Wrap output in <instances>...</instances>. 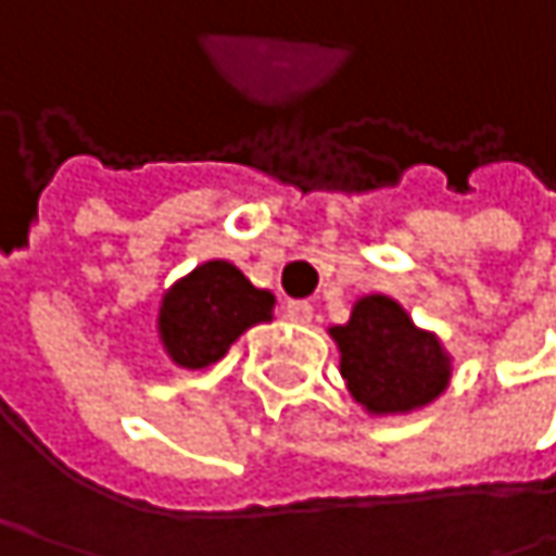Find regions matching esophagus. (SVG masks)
I'll return each mask as SVG.
<instances>
[{"label":"esophagus","mask_w":556,"mask_h":556,"mask_svg":"<svg viewBox=\"0 0 556 556\" xmlns=\"http://www.w3.org/2000/svg\"><path fill=\"white\" fill-rule=\"evenodd\" d=\"M286 318L292 325H308L312 321V305L302 302V299H292V302H286Z\"/></svg>","instance_id":"34e87169"}]
</instances>
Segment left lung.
Instances as JSON below:
<instances>
[{
	"instance_id": "left-lung-1",
	"label": "left lung",
	"mask_w": 556,
	"mask_h": 556,
	"mask_svg": "<svg viewBox=\"0 0 556 556\" xmlns=\"http://www.w3.org/2000/svg\"><path fill=\"white\" fill-rule=\"evenodd\" d=\"M341 354V377L367 415H408L451 387L454 361L389 295H364L344 325L328 328Z\"/></svg>"
}]
</instances>
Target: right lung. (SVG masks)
<instances>
[{"label":"right lung","instance_id":"add662e5","mask_svg":"<svg viewBox=\"0 0 556 556\" xmlns=\"http://www.w3.org/2000/svg\"><path fill=\"white\" fill-rule=\"evenodd\" d=\"M274 292L257 289L235 264L205 261L164 292L161 344L176 367H212L248 328L274 321Z\"/></svg>","mask_w":556,"mask_h":556}]
</instances>
